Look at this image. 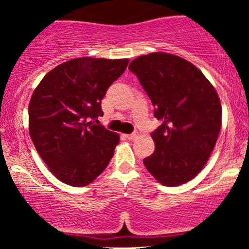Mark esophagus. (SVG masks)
<instances>
[{
	"label": "esophagus",
	"mask_w": 249,
	"mask_h": 249,
	"mask_svg": "<svg viewBox=\"0 0 249 249\" xmlns=\"http://www.w3.org/2000/svg\"><path fill=\"white\" fill-rule=\"evenodd\" d=\"M125 137H126L128 141H133V139H136L137 137H138V134H137V133H130V134H126Z\"/></svg>",
	"instance_id": "1"
}]
</instances>
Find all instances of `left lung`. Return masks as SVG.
I'll return each mask as SVG.
<instances>
[{"instance_id": "obj_1", "label": "left lung", "mask_w": 249, "mask_h": 249, "mask_svg": "<svg viewBox=\"0 0 249 249\" xmlns=\"http://www.w3.org/2000/svg\"><path fill=\"white\" fill-rule=\"evenodd\" d=\"M128 69L162 122L151 133L156 148L142 160L145 167L165 186L190 181L207 162L221 128L215 89L196 65L171 53L141 56Z\"/></svg>"}]
</instances>
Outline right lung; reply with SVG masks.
<instances>
[{
	"instance_id": "obj_1",
	"label": "right lung",
	"mask_w": 249,
	"mask_h": 249,
	"mask_svg": "<svg viewBox=\"0 0 249 249\" xmlns=\"http://www.w3.org/2000/svg\"><path fill=\"white\" fill-rule=\"evenodd\" d=\"M128 59L83 57L43 77L29 103V133L50 172L65 184L87 186L107 166L119 136L93 121L102 99Z\"/></svg>"
}]
</instances>
